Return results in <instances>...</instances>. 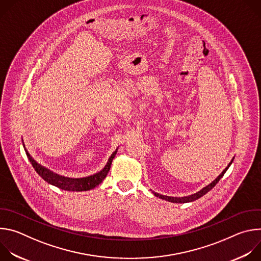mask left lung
Here are the masks:
<instances>
[{
  "label": "left lung",
  "mask_w": 261,
  "mask_h": 261,
  "mask_svg": "<svg viewBox=\"0 0 261 261\" xmlns=\"http://www.w3.org/2000/svg\"><path fill=\"white\" fill-rule=\"evenodd\" d=\"M232 161H233V159L231 160V162L228 164V166L222 171V173L214 180V181H212L210 185H207L206 187H204L203 189H201L199 192H197V193H195V194H193V195H190V196H186V197H169V196H163V195H159V194H157V193H154L155 194V196H157V197H159V198H161V199H165V200H167V201H170V202H175V203H185V202H190V201H194V200H196V199H198V198H200L201 196H203L204 194H206L210 190H212L215 186H216V184L220 180V178L224 175V173L226 172V170L229 168V166L231 165V163H232Z\"/></svg>",
  "instance_id": "1"
}]
</instances>
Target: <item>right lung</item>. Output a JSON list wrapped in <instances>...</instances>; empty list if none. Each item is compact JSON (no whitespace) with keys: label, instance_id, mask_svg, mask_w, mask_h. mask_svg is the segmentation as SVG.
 <instances>
[{"label":"right lung","instance_id":"right-lung-1","mask_svg":"<svg viewBox=\"0 0 261 261\" xmlns=\"http://www.w3.org/2000/svg\"><path fill=\"white\" fill-rule=\"evenodd\" d=\"M23 147H24V145H23ZM24 151L28 156V159L30 160L33 167L35 168L36 172L38 173L47 182L56 186V187H58L62 190H65V191H88V190H91V189H94L95 187H97V186L100 182H102V180L106 177V175L110 169L111 162H113V160L117 154V151H116L113 155L110 156L106 166L100 172H98L94 175L88 176V177H84V178H69V177H65V176L56 174V173L49 171L48 169L42 167L30 156V154L25 150V147H24Z\"/></svg>","mask_w":261,"mask_h":261}]
</instances>
